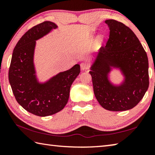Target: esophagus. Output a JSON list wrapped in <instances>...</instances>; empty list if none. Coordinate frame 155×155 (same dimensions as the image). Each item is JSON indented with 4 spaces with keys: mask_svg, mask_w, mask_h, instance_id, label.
Segmentation results:
<instances>
[{
    "mask_svg": "<svg viewBox=\"0 0 155 155\" xmlns=\"http://www.w3.org/2000/svg\"><path fill=\"white\" fill-rule=\"evenodd\" d=\"M80 65H81V70H87V68H88V64H86V63H85V62L81 63Z\"/></svg>",
    "mask_w": 155,
    "mask_h": 155,
    "instance_id": "esophagus-1",
    "label": "esophagus"
}]
</instances>
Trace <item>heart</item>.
Instances as JSON below:
<instances>
[{"mask_svg": "<svg viewBox=\"0 0 155 155\" xmlns=\"http://www.w3.org/2000/svg\"><path fill=\"white\" fill-rule=\"evenodd\" d=\"M103 36L102 35H100L98 37V40L99 41H102V40H103Z\"/></svg>", "mask_w": 155, "mask_h": 155, "instance_id": "heart-1", "label": "heart"}]
</instances>
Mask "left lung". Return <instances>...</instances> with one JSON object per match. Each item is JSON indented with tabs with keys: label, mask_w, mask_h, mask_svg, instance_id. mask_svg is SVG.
Listing matches in <instances>:
<instances>
[{
	"label": "left lung",
	"mask_w": 155,
	"mask_h": 155,
	"mask_svg": "<svg viewBox=\"0 0 155 155\" xmlns=\"http://www.w3.org/2000/svg\"><path fill=\"white\" fill-rule=\"evenodd\" d=\"M105 23L109 38L106 46L93 54L90 67L94 95L104 109L127 111L140 103L148 89V57L130 28L115 20ZM114 70L122 76L118 83L111 77Z\"/></svg>",
	"instance_id": "8db88e82"
}]
</instances>
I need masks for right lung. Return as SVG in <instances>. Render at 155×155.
<instances>
[{"label": "right lung", "mask_w": 155, "mask_h": 155, "mask_svg": "<svg viewBox=\"0 0 155 155\" xmlns=\"http://www.w3.org/2000/svg\"><path fill=\"white\" fill-rule=\"evenodd\" d=\"M58 28L45 21L35 26L20 39L13 51L9 81L18 104L31 114L45 117L59 112L66 105L72 83L80 73V65L40 81L34 62L36 41Z\"/></svg>", "instance_id": "right-lung-1"}]
</instances>
